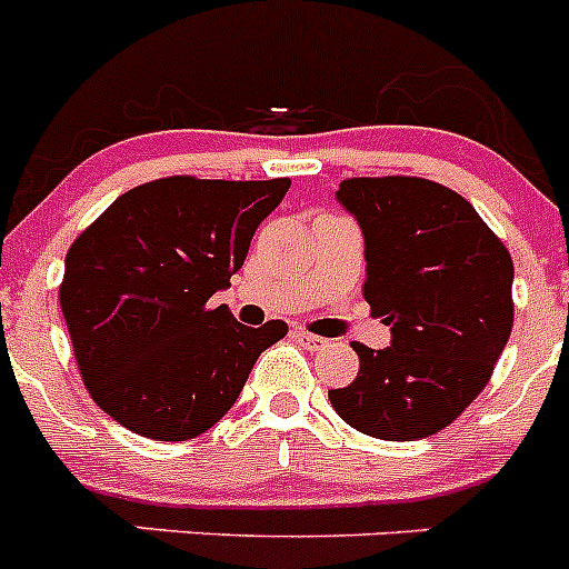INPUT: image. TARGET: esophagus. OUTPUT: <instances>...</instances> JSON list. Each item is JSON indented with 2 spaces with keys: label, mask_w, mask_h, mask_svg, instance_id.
<instances>
[{
  "label": "esophagus",
  "mask_w": 569,
  "mask_h": 569,
  "mask_svg": "<svg viewBox=\"0 0 569 569\" xmlns=\"http://www.w3.org/2000/svg\"><path fill=\"white\" fill-rule=\"evenodd\" d=\"M293 336L299 339V345H305L308 350H321V347H328V339H321V336H316V333H308L305 328H296Z\"/></svg>",
  "instance_id": "obj_1"
}]
</instances>
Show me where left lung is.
<instances>
[{
  "instance_id": "obj_1",
  "label": "left lung",
  "mask_w": 569,
  "mask_h": 569,
  "mask_svg": "<svg viewBox=\"0 0 569 569\" xmlns=\"http://www.w3.org/2000/svg\"><path fill=\"white\" fill-rule=\"evenodd\" d=\"M339 202L361 224L365 301L393 345L353 341L359 376L330 405L373 439H427L485 390L510 339V250L465 196L421 176H353Z\"/></svg>"
}]
</instances>
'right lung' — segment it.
I'll list each match as a JSON object with an SVG mask.
<instances>
[{
    "label": "right lung",
    "instance_id": "1",
    "mask_svg": "<svg viewBox=\"0 0 569 569\" xmlns=\"http://www.w3.org/2000/svg\"><path fill=\"white\" fill-rule=\"evenodd\" d=\"M290 179L164 176L128 190L73 239L59 284L90 399L133 433L188 441L228 413L279 319L244 328L208 299L244 264Z\"/></svg>",
    "mask_w": 569,
    "mask_h": 569
}]
</instances>
